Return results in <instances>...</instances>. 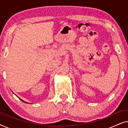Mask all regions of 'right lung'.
Returning <instances> with one entry per match:
<instances>
[{
    "mask_svg": "<svg viewBox=\"0 0 128 128\" xmlns=\"http://www.w3.org/2000/svg\"><path fill=\"white\" fill-rule=\"evenodd\" d=\"M19 98V97H18ZM20 100H22V102H25V103H27V102H26V101H23V100H22V99H21V98H20Z\"/></svg>",
    "mask_w": 128,
    "mask_h": 128,
    "instance_id": "add662e5",
    "label": "right lung"
}]
</instances>
